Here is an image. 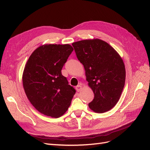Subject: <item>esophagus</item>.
<instances>
[{
	"mask_svg": "<svg viewBox=\"0 0 150 150\" xmlns=\"http://www.w3.org/2000/svg\"><path fill=\"white\" fill-rule=\"evenodd\" d=\"M76 89L78 92H79L81 91V89H82V86H81V85H78L76 87Z\"/></svg>",
	"mask_w": 150,
	"mask_h": 150,
	"instance_id": "34e87169",
	"label": "esophagus"
}]
</instances>
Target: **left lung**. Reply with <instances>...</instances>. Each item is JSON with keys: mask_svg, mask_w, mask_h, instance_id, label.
I'll use <instances>...</instances> for the list:
<instances>
[{"mask_svg": "<svg viewBox=\"0 0 150 150\" xmlns=\"http://www.w3.org/2000/svg\"><path fill=\"white\" fill-rule=\"evenodd\" d=\"M72 45L94 94L89 108L98 113L111 110L118 102L125 83L121 57L110 44L99 39L80 40Z\"/></svg>", "mask_w": 150, "mask_h": 150, "instance_id": "obj_1", "label": "left lung"}]
</instances>
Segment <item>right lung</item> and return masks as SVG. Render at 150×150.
<instances>
[{
	"label": "right lung",
	"instance_id": "obj_1",
	"mask_svg": "<svg viewBox=\"0 0 150 150\" xmlns=\"http://www.w3.org/2000/svg\"><path fill=\"white\" fill-rule=\"evenodd\" d=\"M73 48L69 44H46L36 49L27 62L22 83L26 96L42 114L63 115L76 93L61 70Z\"/></svg>",
	"mask_w": 150,
	"mask_h": 150
}]
</instances>
